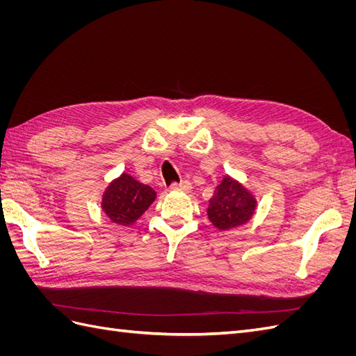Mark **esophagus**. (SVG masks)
Segmentation results:
<instances>
[{
  "instance_id": "1",
  "label": "esophagus",
  "mask_w": 356,
  "mask_h": 356,
  "mask_svg": "<svg viewBox=\"0 0 356 356\" xmlns=\"http://www.w3.org/2000/svg\"><path fill=\"white\" fill-rule=\"evenodd\" d=\"M172 190H181V191H190L191 187V182L190 181H181V182H174V184L170 186Z\"/></svg>"
}]
</instances>
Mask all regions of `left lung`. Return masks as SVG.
Listing matches in <instances>:
<instances>
[{
    "mask_svg": "<svg viewBox=\"0 0 356 356\" xmlns=\"http://www.w3.org/2000/svg\"><path fill=\"white\" fill-rule=\"evenodd\" d=\"M257 209L252 193L239 181L225 175L208 204V218L221 232L246 224Z\"/></svg>",
    "mask_w": 356,
    "mask_h": 356,
    "instance_id": "1",
    "label": "left lung"
}]
</instances>
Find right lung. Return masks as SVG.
Wrapping results in <instances>:
<instances>
[{"instance_id": "add662e5", "label": "right lung", "mask_w": 356, "mask_h": 356, "mask_svg": "<svg viewBox=\"0 0 356 356\" xmlns=\"http://www.w3.org/2000/svg\"><path fill=\"white\" fill-rule=\"evenodd\" d=\"M156 200V191L126 172L110 182L102 195L101 208L113 222L129 227Z\"/></svg>"}]
</instances>
